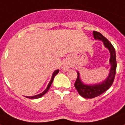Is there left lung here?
I'll list each match as a JSON object with an SVG mask.
<instances>
[{
    "label": "left lung",
    "mask_w": 125,
    "mask_h": 125,
    "mask_svg": "<svg viewBox=\"0 0 125 125\" xmlns=\"http://www.w3.org/2000/svg\"><path fill=\"white\" fill-rule=\"evenodd\" d=\"M93 34L94 38L95 39L102 41L105 47H106L110 50V54H111L110 61L111 65V68L108 78L102 83L93 85V86L85 85L83 84L79 79V73H77L78 77L76 78L74 83L75 88L77 89L78 93L81 96L84 98H89V99L101 95V94L107 91L112 86L113 81H114L115 77L117 64L115 49L113 46L111 44V43L105 37H104L101 33L96 31H93Z\"/></svg>",
    "instance_id": "obj_1"
}]
</instances>
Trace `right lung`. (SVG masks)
Returning <instances> with one entry per match:
<instances>
[{"label":"right lung","mask_w":125,"mask_h":125,"mask_svg":"<svg viewBox=\"0 0 125 125\" xmlns=\"http://www.w3.org/2000/svg\"><path fill=\"white\" fill-rule=\"evenodd\" d=\"M59 70H56V71H55L54 72V73H53L52 76V78H51V80L50 83H49V84H48V86H47V88H46V89H45V91H43V92L42 93L39 94H37V95H36V96H25V97H26V98H29V99H36V98H40V97L44 95V94H46V93L47 92V91L49 90V88H50L51 86L53 80H54V78L55 76H56V75L57 74V73H59Z\"/></svg>","instance_id":"1"}]
</instances>
